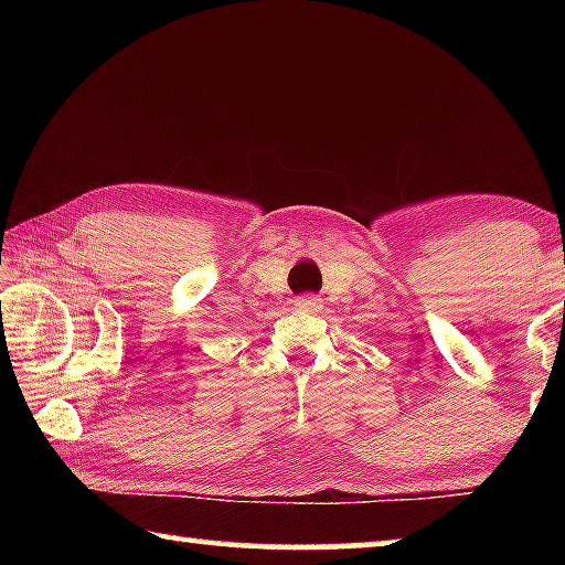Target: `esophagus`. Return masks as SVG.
<instances>
[{"instance_id": "obj_1", "label": "esophagus", "mask_w": 565, "mask_h": 565, "mask_svg": "<svg viewBox=\"0 0 565 565\" xmlns=\"http://www.w3.org/2000/svg\"><path fill=\"white\" fill-rule=\"evenodd\" d=\"M294 306L299 311H319L321 309V299H317V296H299V299H294Z\"/></svg>"}]
</instances>
